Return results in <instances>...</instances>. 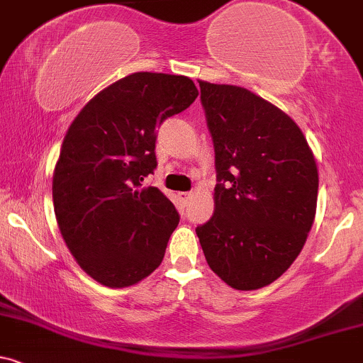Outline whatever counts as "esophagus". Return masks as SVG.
<instances>
[{
  "label": "esophagus",
  "instance_id": "1",
  "mask_svg": "<svg viewBox=\"0 0 363 363\" xmlns=\"http://www.w3.org/2000/svg\"><path fill=\"white\" fill-rule=\"evenodd\" d=\"M178 197H180L183 202H189V200L194 197V194H191V191H180V194H178Z\"/></svg>",
  "mask_w": 363,
  "mask_h": 363
}]
</instances>
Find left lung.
I'll return each instance as SVG.
<instances>
[{"label":"left lung","instance_id":"1","mask_svg":"<svg viewBox=\"0 0 363 363\" xmlns=\"http://www.w3.org/2000/svg\"><path fill=\"white\" fill-rule=\"evenodd\" d=\"M199 84L219 183L214 214L195 231L220 280L257 291L304 248L318 206L316 157L279 106L234 84Z\"/></svg>","mask_w":363,"mask_h":363}]
</instances>
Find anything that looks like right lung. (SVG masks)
<instances>
[{"instance_id":"add662e5","label":"right lung","mask_w":363,"mask_h":363,"mask_svg":"<svg viewBox=\"0 0 363 363\" xmlns=\"http://www.w3.org/2000/svg\"><path fill=\"white\" fill-rule=\"evenodd\" d=\"M197 96L186 76L132 72L93 96L64 135L52 177L55 219L98 284L130 287L163 262L180 216L143 182L156 168V130Z\"/></svg>"}]
</instances>
